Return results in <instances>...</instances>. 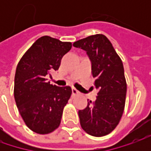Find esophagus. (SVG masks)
I'll use <instances>...</instances> for the list:
<instances>
[{"label": "esophagus", "mask_w": 151, "mask_h": 151, "mask_svg": "<svg viewBox=\"0 0 151 151\" xmlns=\"http://www.w3.org/2000/svg\"><path fill=\"white\" fill-rule=\"evenodd\" d=\"M80 93V91H79L77 89H76V88H72V94L75 96V95H77Z\"/></svg>", "instance_id": "34e87169"}]
</instances>
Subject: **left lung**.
<instances>
[{
    "label": "left lung",
    "instance_id": "8db88e82",
    "mask_svg": "<svg viewBox=\"0 0 151 151\" xmlns=\"http://www.w3.org/2000/svg\"><path fill=\"white\" fill-rule=\"evenodd\" d=\"M73 46L86 52L98 90L96 101L87 100V107L79 110L81 126L92 136L107 135L119 124L124 110L127 84L123 62L103 34L80 39Z\"/></svg>",
    "mask_w": 151,
    "mask_h": 151
}]
</instances>
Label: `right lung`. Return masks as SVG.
<instances>
[{"label":"right lung","mask_w":151,"mask_h":151,"mask_svg":"<svg viewBox=\"0 0 151 151\" xmlns=\"http://www.w3.org/2000/svg\"><path fill=\"white\" fill-rule=\"evenodd\" d=\"M71 47L70 42L44 36L36 40L17 64L14 80L16 104L24 123L37 134H50L60 124L72 90L68 86H53L48 78L59 69L62 57Z\"/></svg>","instance_id":"1"}]
</instances>
